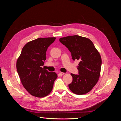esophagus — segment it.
Here are the masks:
<instances>
[{"mask_svg":"<svg viewBox=\"0 0 121 121\" xmlns=\"http://www.w3.org/2000/svg\"><path fill=\"white\" fill-rule=\"evenodd\" d=\"M59 74L60 76H63V75H64L65 73H62V72H60L59 74Z\"/></svg>","mask_w":121,"mask_h":121,"instance_id":"1","label":"esophagus"}]
</instances>
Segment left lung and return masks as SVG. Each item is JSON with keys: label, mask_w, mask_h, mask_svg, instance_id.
Masks as SVG:
<instances>
[{"label": "left lung", "mask_w": 121, "mask_h": 121, "mask_svg": "<svg viewBox=\"0 0 121 121\" xmlns=\"http://www.w3.org/2000/svg\"><path fill=\"white\" fill-rule=\"evenodd\" d=\"M60 41L68 48L73 60H79L78 74H71L69 87L78 95L86 94L96 85L100 76L101 58L94 44L88 38L78 35L61 38Z\"/></svg>", "instance_id": "left-lung-1"}]
</instances>
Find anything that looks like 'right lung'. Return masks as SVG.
I'll return each instance as SVG.
<instances>
[{
	"instance_id": "obj_1",
	"label": "right lung",
	"mask_w": 121,
	"mask_h": 121,
	"mask_svg": "<svg viewBox=\"0 0 121 121\" xmlns=\"http://www.w3.org/2000/svg\"><path fill=\"white\" fill-rule=\"evenodd\" d=\"M55 37L39 38L28 42L22 50L17 61V69L25 88L32 95L45 97L52 91L57 75L42 66L44 64L48 47Z\"/></svg>"
}]
</instances>
